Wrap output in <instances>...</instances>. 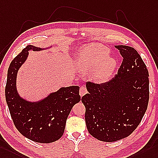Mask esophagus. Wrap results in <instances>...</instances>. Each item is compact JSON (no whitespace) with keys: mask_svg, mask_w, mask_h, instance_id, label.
Instances as JSON below:
<instances>
[{"mask_svg":"<svg viewBox=\"0 0 158 158\" xmlns=\"http://www.w3.org/2000/svg\"><path fill=\"white\" fill-rule=\"evenodd\" d=\"M87 93V90L85 86H81L80 88V92L79 94L80 95V97H83L84 95H85Z\"/></svg>","mask_w":158,"mask_h":158,"instance_id":"34e87169","label":"esophagus"}]
</instances>
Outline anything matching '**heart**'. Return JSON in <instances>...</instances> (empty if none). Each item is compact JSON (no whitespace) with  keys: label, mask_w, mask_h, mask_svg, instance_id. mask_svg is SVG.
<instances>
[{"label":"heart","mask_w":158,"mask_h":158,"mask_svg":"<svg viewBox=\"0 0 158 158\" xmlns=\"http://www.w3.org/2000/svg\"><path fill=\"white\" fill-rule=\"evenodd\" d=\"M108 49L98 44H91L80 48L77 52L76 64L82 70L92 71V78L105 82L112 74L116 61L109 57Z\"/></svg>","instance_id":"obj_1"}]
</instances>
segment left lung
Wrapping results in <instances>:
<instances>
[{
	"label": "left lung",
	"instance_id": "8db88e82",
	"mask_svg": "<svg viewBox=\"0 0 158 158\" xmlns=\"http://www.w3.org/2000/svg\"><path fill=\"white\" fill-rule=\"evenodd\" d=\"M123 57L118 74L106 83H86L82 98L88 132L98 140L113 142L128 137L139 125L149 102V73L133 48L114 45Z\"/></svg>",
	"mask_w": 158,
	"mask_h": 158
}]
</instances>
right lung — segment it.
Wrapping results in <instances>:
<instances>
[{
    "mask_svg": "<svg viewBox=\"0 0 158 158\" xmlns=\"http://www.w3.org/2000/svg\"><path fill=\"white\" fill-rule=\"evenodd\" d=\"M52 48H41L29 45L11 61L7 73L5 98L16 128L23 135L37 143H48L63 135L66 120L74 105L80 101V87H61L35 101L21 97L17 87L19 69L28 58L31 51L40 52Z\"/></svg>",
    "mask_w": 158,
    "mask_h": 158,
    "instance_id": "1",
    "label": "right lung"
}]
</instances>
